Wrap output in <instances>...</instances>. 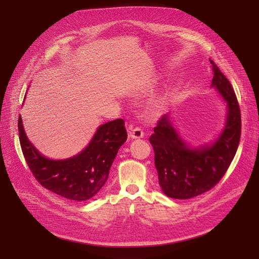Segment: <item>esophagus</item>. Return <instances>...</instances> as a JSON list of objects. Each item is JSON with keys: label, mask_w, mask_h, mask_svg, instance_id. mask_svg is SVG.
<instances>
[{"label": "esophagus", "mask_w": 259, "mask_h": 259, "mask_svg": "<svg viewBox=\"0 0 259 259\" xmlns=\"http://www.w3.org/2000/svg\"><path fill=\"white\" fill-rule=\"evenodd\" d=\"M129 137L131 139H143L144 138V132L141 128L137 127L132 129L130 132H129Z\"/></svg>", "instance_id": "obj_1"}]
</instances>
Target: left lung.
<instances>
[{"instance_id":"1","label":"left lung","mask_w":259,"mask_h":259,"mask_svg":"<svg viewBox=\"0 0 259 259\" xmlns=\"http://www.w3.org/2000/svg\"><path fill=\"white\" fill-rule=\"evenodd\" d=\"M209 61L213 73L210 88L216 89L227 107L226 121L217 138L208 144H188L168 112L157 122L149 139L159 184L169 198L190 199L207 192L226 174L238 148L241 116L237 98L228 78Z\"/></svg>"}]
</instances>
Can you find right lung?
Instances as JSON below:
<instances>
[{
    "mask_svg": "<svg viewBox=\"0 0 259 259\" xmlns=\"http://www.w3.org/2000/svg\"><path fill=\"white\" fill-rule=\"evenodd\" d=\"M18 122L21 148L37 181L51 192L74 201L91 199L103 188L119 147L127 141L125 121L118 118L100 125L79 153L54 160L42 154L28 140L21 115Z\"/></svg>",
    "mask_w": 259,
    "mask_h": 259,
    "instance_id": "1",
    "label": "right lung"
}]
</instances>
